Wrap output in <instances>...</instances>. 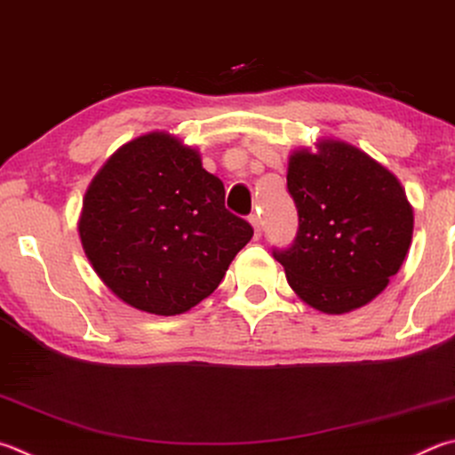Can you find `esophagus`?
Returning a JSON list of instances; mask_svg holds the SVG:
<instances>
[{"label": "esophagus", "mask_w": 455, "mask_h": 455, "mask_svg": "<svg viewBox=\"0 0 455 455\" xmlns=\"http://www.w3.org/2000/svg\"><path fill=\"white\" fill-rule=\"evenodd\" d=\"M249 222H251L252 228H254V238H256V241H259V238L262 236V225H260V219L256 217V214H251Z\"/></svg>", "instance_id": "obj_1"}]
</instances>
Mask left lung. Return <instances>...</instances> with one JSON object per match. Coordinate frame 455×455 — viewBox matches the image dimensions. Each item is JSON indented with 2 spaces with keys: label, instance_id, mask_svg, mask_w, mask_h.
Here are the masks:
<instances>
[{
  "label": "left lung",
  "instance_id": "obj_1",
  "mask_svg": "<svg viewBox=\"0 0 455 455\" xmlns=\"http://www.w3.org/2000/svg\"><path fill=\"white\" fill-rule=\"evenodd\" d=\"M286 183L299 235L275 259L294 294L324 314L366 307L411 244L414 209L398 177L356 145L320 139L291 153Z\"/></svg>",
  "mask_w": 455,
  "mask_h": 455
}]
</instances>
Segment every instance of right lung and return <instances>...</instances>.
Masks as SVG:
<instances>
[{
	"label": "right lung",
	"mask_w": 455,
	"mask_h": 455,
	"mask_svg": "<svg viewBox=\"0 0 455 455\" xmlns=\"http://www.w3.org/2000/svg\"><path fill=\"white\" fill-rule=\"evenodd\" d=\"M101 283L129 307L175 316L214 292L249 222L225 209V185L196 147L169 131L121 145L87 187L77 222Z\"/></svg>",
	"instance_id": "1"
}]
</instances>
